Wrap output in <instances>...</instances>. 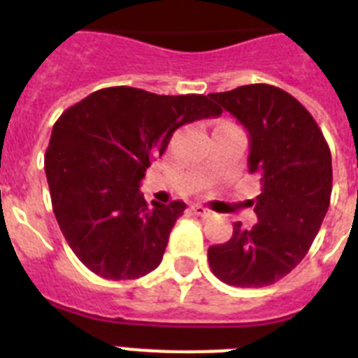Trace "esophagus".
Wrapping results in <instances>:
<instances>
[{"mask_svg":"<svg viewBox=\"0 0 358 358\" xmlns=\"http://www.w3.org/2000/svg\"><path fill=\"white\" fill-rule=\"evenodd\" d=\"M191 210H193V213H195V215H199V217H213L212 210H208V208L201 206V204H195V206L191 208Z\"/></svg>","mask_w":358,"mask_h":358,"instance_id":"34e87169","label":"esophagus"}]
</instances>
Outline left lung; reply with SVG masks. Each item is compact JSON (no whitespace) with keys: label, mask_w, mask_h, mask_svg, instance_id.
Returning a JSON list of instances; mask_svg holds the SVG:
<instances>
[{"label":"left lung","mask_w":358,"mask_h":358,"mask_svg":"<svg viewBox=\"0 0 358 358\" xmlns=\"http://www.w3.org/2000/svg\"><path fill=\"white\" fill-rule=\"evenodd\" d=\"M210 98L249 131V173L260 176L262 193L249 201L258 223L250 230L234 223L227 243L208 249V262L230 286H269L305 258L322 227L333 191L331 150L305 106L278 87L255 83Z\"/></svg>","instance_id":"8db88e82"}]
</instances>
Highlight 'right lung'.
Returning <instances> with one entry per match:
<instances>
[{
    "mask_svg": "<svg viewBox=\"0 0 358 358\" xmlns=\"http://www.w3.org/2000/svg\"><path fill=\"white\" fill-rule=\"evenodd\" d=\"M221 113L204 94L120 85L92 92L59 117L44 169L59 229L83 266L111 280L159 266L185 202L148 206L141 180L174 129Z\"/></svg>",
    "mask_w": 358,
    "mask_h": 358,
    "instance_id": "obj_1",
    "label": "right lung"
}]
</instances>
